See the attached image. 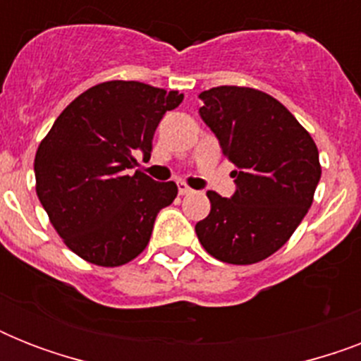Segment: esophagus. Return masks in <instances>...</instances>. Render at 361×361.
<instances>
[{
    "instance_id": "34e87169",
    "label": "esophagus",
    "mask_w": 361,
    "mask_h": 361,
    "mask_svg": "<svg viewBox=\"0 0 361 361\" xmlns=\"http://www.w3.org/2000/svg\"><path fill=\"white\" fill-rule=\"evenodd\" d=\"M178 191H180L181 197H185V195H192V192H195V189H191V187L187 185V183H180V185H178Z\"/></svg>"
}]
</instances>
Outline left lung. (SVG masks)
<instances>
[{
    "label": "left lung",
    "mask_w": 361,
    "mask_h": 361,
    "mask_svg": "<svg viewBox=\"0 0 361 361\" xmlns=\"http://www.w3.org/2000/svg\"><path fill=\"white\" fill-rule=\"evenodd\" d=\"M200 118L236 170V192L208 191L212 209L195 231L221 262L255 264L290 240L311 208L320 180L319 149L300 121L255 87L219 86L200 93Z\"/></svg>",
    "instance_id": "obj_1"
}]
</instances>
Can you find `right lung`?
Wrapping results in <instances>:
<instances>
[{"mask_svg":"<svg viewBox=\"0 0 361 361\" xmlns=\"http://www.w3.org/2000/svg\"><path fill=\"white\" fill-rule=\"evenodd\" d=\"M183 93L135 80L90 87L54 121L35 153V189L63 243L86 262L116 268L140 255L174 181H153L133 153L152 152L159 121Z\"/></svg>","mask_w":361,"mask_h":361,"instance_id":"obj_1","label":"right lung"}]
</instances>
